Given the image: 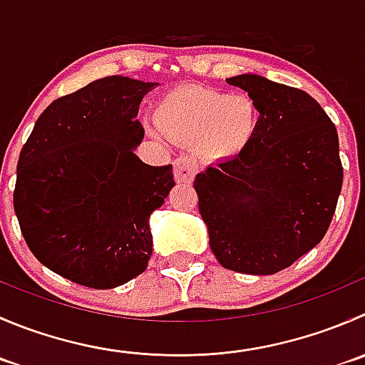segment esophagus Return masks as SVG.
Instances as JSON below:
<instances>
[{"label":"esophagus","instance_id":"34e87169","mask_svg":"<svg viewBox=\"0 0 365 365\" xmlns=\"http://www.w3.org/2000/svg\"><path fill=\"white\" fill-rule=\"evenodd\" d=\"M197 168L194 164L192 158H187V157H180L175 160V180L176 183H192L194 182V176H196Z\"/></svg>","mask_w":365,"mask_h":365}]
</instances>
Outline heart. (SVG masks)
I'll use <instances>...</instances> for the list:
<instances>
[{"instance_id": "1", "label": "heart", "mask_w": 365, "mask_h": 365, "mask_svg": "<svg viewBox=\"0 0 365 365\" xmlns=\"http://www.w3.org/2000/svg\"><path fill=\"white\" fill-rule=\"evenodd\" d=\"M155 125L175 143L196 144L207 158L232 160L257 137L260 107L250 94L187 85L162 98L155 108Z\"/></svg>"}]
</instances>
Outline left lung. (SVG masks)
<instances>
[{
  "mask_svg": "<svg viewBox=\"0 0 365 365\" xmlns=\"http://www.w3.org/2000/svg\"><path fill=\"white\" fill-rule=\"evenodd\" d=\"M226 81L255 98L260 128L240 157L196 176L200 214L222 267L274 274L330 226L342 187L337 130L305 91L250 73Z\"/></svg>",
  "mask_w": 365,
  "mask_h": 365,
  "instance_id": "obj_1",
  "label": "left lung"
}]
</instances>
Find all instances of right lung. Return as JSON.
<instances>
[{
    "mask_svg": "<svg viewBox=\"0 0 365 365\" xmlns=\"http://www.w3.org/2000/svg\"><path fill=\"white\" fill-rule=\"evenodd\" d=\"M157 83L107 76L41 114L17 162L14 210L31 253L74 284L114 289L146 271L150 215L175 187L173 165L133 151L137 114Z\"/></svg>",
    "mask_w": 365,
    "mask_h": 365,
    "instance_id": "obj_1",
    "label": "right lung"
}]
</instances>
